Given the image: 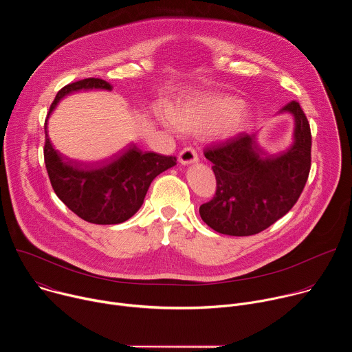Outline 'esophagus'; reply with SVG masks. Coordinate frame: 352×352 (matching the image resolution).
<instances>
[{"label": "esophagus", "mask_w": 352, "mask_h": 352, "mask_svg": "<svg viewBox=\"0 0 352 352\" xmlns=\"http://www.w3.org/2000/svg\"><path fill=\"white\" fill-rule=\"evenodd\" d=\"M178 160L181 164L186 166V164H193L197 162V153L193 147H185L179 152Z\"/></svg>", "instance_id": "esophagus-1"}]
</instances>
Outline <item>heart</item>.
<instances>
[{
    "instance_id": "1",
    "label": "heart",
    "mask_w": 352,
    "mask_h": 352,
    "mask_svg": "<svg viewBox=\"0 0 352 352\" xmlns=\"http://www.w3.org/2000/svg\"><path fill=\"white\" fill-rule=\"evenodd\" d=\"M243 110V100L230 94H208L193 97L178 104L170 113L160 117L168 126L188 133H205L219 126L223 135L241 132L248 120L239 114Z\"/></svg>"
}]
</instances>
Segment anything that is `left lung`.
Returning a JSON list of instances; mask_svg holds the SVG:
<instances>
[{
    "mask_svg": "<svg viewBox=\"0 0 352 352\" xmlns=\"http://www.w3.org/2000/svg\"><path fill=\"white\" fill-rule=\"evenodd\" d=\"M280 113H289L295 121L294 142L280 155H267L256 133H239L205 150L217 188L199 213L214 231L258 234L287 214L302 193L311 170V126L295 100Z\"/></svg>",
    "mask_w": 352,
    "mask_h": 352,
    "instance_id": "1",
    "label": "left lung"
}]
</instances>
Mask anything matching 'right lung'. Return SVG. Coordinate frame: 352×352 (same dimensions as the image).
<instances>
[{
	"label": "right lung",
	"instance_id": "obj_1",
	"mask_svg": "<svg viewBox=\"0 0 352 352\" xmlns=\"http://www.w3.org/2000/svg\"><path fill=\"white\" fill-rule=\"evenodd\" d=\"M80 89L111 90L113 86L98 78L69 83L57 93L47 118L64 96ZM44 132V163L56 195L76 216L93 224H120L131 219L140 209L152 181L177 164L174 156L142 153L136 146L100 164H82L53 147L47 120Z\"/></svg>",
	"mask_w": 352,
	"mask_h": 352
}]
</instances>
